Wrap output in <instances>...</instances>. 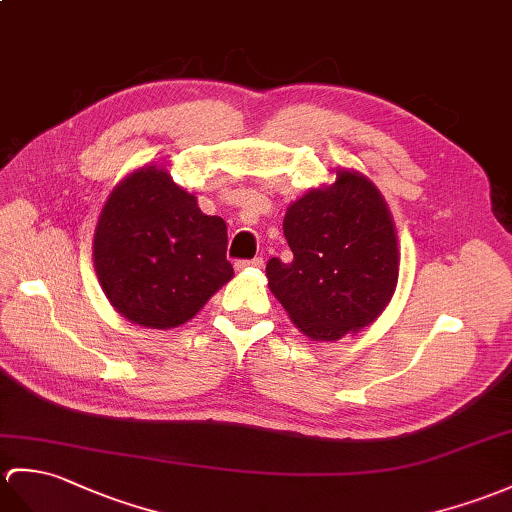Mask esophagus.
Masks as SVG:
<instances>
[{
    "mask_svg": "<svg viewBox=\"0 0 512 512\" xmlns=\"http://www.w3.org/2000/svg\"><path fill=\"white\" fill-rule=\"evenodd\" d=\"M264 266V259L261 257H253V259H244V261H237L235 268L237 270H246V268H261Z\"/></svg>",
    "mask_w": 512,
    "mask_h": 512,
    "instance_id": "esophagus-1",
    "label": "esophagus"
}]
</instances>
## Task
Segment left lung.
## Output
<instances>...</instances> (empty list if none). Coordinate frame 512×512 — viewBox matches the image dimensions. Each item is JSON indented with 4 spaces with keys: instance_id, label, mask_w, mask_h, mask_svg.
I'll use <instances>...</instances> for the list:
<instances>
[{
    "instance_id": "1",
    "label": "left lung",
    "mask_w": 512,
    "mask_h": 512,
    "mask_svg": "<svg viewBox=\"0 0 512 512\" xmlns=\"http://www.w3.org/2000/svg\"><path fill=\"white\" fill-rule=\"evenodd\" d=\"M283 235L294 259L272 257L268 288L296 329L314 342H336L373 325L399 279L397 229L384 196L358 170L290 202Z\"/></svg>"
}]
</instances>
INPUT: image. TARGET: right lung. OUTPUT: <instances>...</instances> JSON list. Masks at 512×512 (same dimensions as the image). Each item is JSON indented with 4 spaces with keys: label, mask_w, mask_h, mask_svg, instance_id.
Instances as JSON below:
<instances>
[{
    "label": "right lung",
    "mask_w": 512,
    "mask_h": 512,
    "mask_svg": "<svg viewBox=\"0 0 512 512\" xmlns=\"http://www.w3.org/2000/svg\"><path fill=\"white\" fill-rule=\"evenodd\" d=\"M93 268L113 310L146 329L192 320L224 283L227 224L161 165L126 174L106 198L93 233Z\"/></svg>",
    "instance_id": "obj_1"
}]
</instances>
